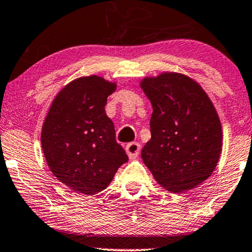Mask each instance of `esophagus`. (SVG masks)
I'll list each match as a JSON object with an SVG mask.
<instances>
[{"label": "esophagus", "mask_w": 252, "mask_h": 252, "mask_svg": "<svg viewBox=\"0 0 252 252\" xmlns=\"http://www.w3.org/2000/svg\"><path fill=\"white\" fill-rule=\"evenodd\" d=\"M125 150H126L127 155H128L129 159H134V158H136L137 156H139L141 146L137 142H132V143L127 144Z\"/></svg>", "instance_id": "esophagus-1"}]
</instances>
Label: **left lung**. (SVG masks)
<instances>
[{
    "instance_id": "8db88e82",
    "label": "left lung",
    "mask_w": 252,
    "mask_h": 252,
    "mask_svg": "<svg viewBox=\"0 0 252 252\" xmlns=\"http://www.w3.org/2000/svg\"><path fill=\"white\" fill-rule=\"evenodd\" d=\"M140 87L154 110L143 163L170 192L197 187L213 173L222 148L221 123L211 99L199 84L177 72L143 78Z\"/></svg>"
}]
</instances>
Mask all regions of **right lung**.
I'll list each match as a JSON object with an SVG mask.
<instances>
[{"label":"right lung","instance_id":"add662e5","mask_svg":"<svg viewBox=\"0 0 252 252\" xmlns=\"http://www.w3.org/2000/svg\"><path fill=\"white\" fill-rule=\"evenodd\" d=\"M116 88V82L98 75L74 79L56 95L44 119V158L55 177L73 191L104 190L128 160L104 110Z\"/></svg>","mask_w":252,"mask_h":252}]
</instances>
